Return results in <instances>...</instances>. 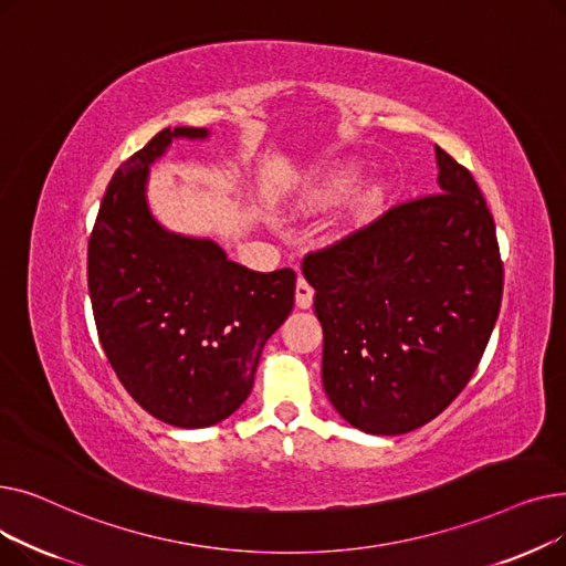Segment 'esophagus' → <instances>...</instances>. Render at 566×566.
I'll return each instance as SVG.
<instances>
[{"mask_svg":"<svg viewBox=\"0 0 566 566\" xmlns=\"http://www.w3.org/2000/svg\"><path fill=\"white\" fill-rule=\"evenodd\" d=\"M312 303H314V289L305 277H298V282H295V305L301 310H307L312 307Z\"/></svg>","mask_w":566,"mask_h":566,"instance_id":"esophagus-1","label":"esophagus"}]
</instances>
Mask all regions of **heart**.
Wrapping results in <instances>:
<instances>
[{"label": "heart", "mask_w": 566, "mask_h": 566, "mask_svg": "<svg viewBox=\"0 0 566 566\" xmlns=\"http://www.w3.org/2000/svg\"><path fill=\"white\" fill-rule=\"evenodd\" d=\"M350 181H353V176H350L346 169L333 171V174L321 178V184H316V186L312 188L310 197H312L314 201H325V199L339 197V195H344V192L350 188Z\"/></svg>", "instance_id": "obj_1"}]
</instances>
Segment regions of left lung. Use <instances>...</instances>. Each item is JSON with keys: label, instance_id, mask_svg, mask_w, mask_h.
I'll return each instance as SVG.
<instances>
[{"label": "left lung", "instance_id": "8db88e82", "mask_svg": "<svg viewBox=\"0 0 566 566\" xmlns=\"http://www.w3.org/2000/svg\"><path fill=\"white\" fill-rule=\"evenodd\" d=\"M440 192L310 252L323 388L376 436L431 422L465 388L502 301L495 222L472 174L436 146Z\"/></svg>", "mask_w": 566, "mask_h": 566}]
</instances>
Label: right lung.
Returning <instances> with one entry per match:
<instances>
[{
	"mask_svg": "<svg viewBox=\"0 0 566 566\" xmlns=\"http://www.w3.org/2000/svg\"><path fill=\"white\" fill-rule=\"evenodd\" d=\"M176 137L165 128L112 176L88 238L96 331L128 395L181 429L213 427L252 392L261 350L293 310L291 268L256 273L208 238L167 231L148 211V165Z\"/></svg>",
	"mask_w": 566,
	"mask_h": 566,
	"instance_id": "1",
	"label": "right lung"
}]
</instances>
